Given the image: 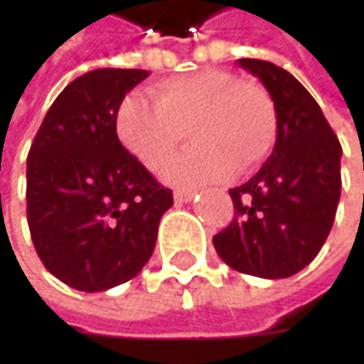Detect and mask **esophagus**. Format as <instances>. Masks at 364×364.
Wrapping results in <instances>:
<instances>
[{
	"instance_id": "esophagus-1",
	"label": "esophagus",
	"mask_w": 364,
	"mask_h": 364,
	"mask_svg": "<svg viewBox=\"0 0 364 364\" xmlns=\"http://www.w3.org/2000/svg\"><path fill=\"white\" fill-rule=\"evenodd\" d=\"M193 196H196V191H189V189H177L175 191V200L177 202H189Z\"/></svg>"
}]
</instances>
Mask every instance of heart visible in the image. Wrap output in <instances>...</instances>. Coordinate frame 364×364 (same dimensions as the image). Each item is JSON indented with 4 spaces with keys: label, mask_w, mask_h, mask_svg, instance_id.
I'll list each match as a JSON object with an SVG mask.
<instances>
[{
    "label": "heart",
    "mask_w": 364,
    "mask_h": 364,
    "mask_svg": "<svg viewBox=\"0 0 364 364\" xmlns=\"http://www.w3.org/2000/svg\"><path fill=\"white\" fill-rule=\"evenodd\" d=\"M124 147L149 171H164L187 139L196 143L168 168L181 187L223 181L259 166L278 139L269 92L223 69H202L160 82L154 101L128 97L115 117Z\"/></svg>",
    "instance_id": "heart-1"
}]
</instances>
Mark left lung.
Instances as JSON below:
<instances>
[{"instance_id": "1", "label": "left lung", "mask_w": 364, "mask_h": 364, "mask_svg": "<svg viewBox=\"0 0 364 364\" xmlns=\"http://www.w3.org/2000/svg\"><path fill=\"white\" fill-rule=\"evenodd\" d=\"M267 88L278 111V139L253 179L230 189L232 223L213 236L236 272L289 278L323 249L341 193V145L314 97L282 67L240 58Z\"/></svg>"}]
</instances>
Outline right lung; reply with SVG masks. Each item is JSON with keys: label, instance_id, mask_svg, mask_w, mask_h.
<instances>
[{"label": "right lung", "instance_id": "right-lung-1", "mask_svg": "<svg viewBox=\"0 0 364 364\" xmlns=\"http://www.w3.org/2000/svg\"><path fill=\"white\" fill-rule=\"evenodd\" d=\"M143 69H95L48 109L27 158V221L46 269L99 293L149 261L173 191L119 143L117 109Z\"/></svg>", "mask_w": 364, "mask_h": 364}]
</instances>
